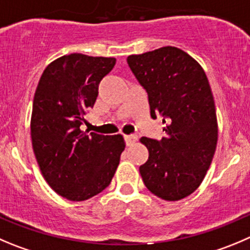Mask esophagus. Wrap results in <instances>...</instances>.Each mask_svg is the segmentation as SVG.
<instances>
[{"instance_id": "obj_1", "label": "esophagus", "mask_w": 250, "mask_h": 250, "mask_svg": "<svg viewBox=\"0 0 250 250\" xmlns=\"http://www.w3.org/2000/svg\"><path fill=\"white\" fill-rule=\"evenodd\" d=\"M124 139H125V142H126L127 146H131V145H134L137 141L136 135H125Z\"/></svg>"}]
</instances>
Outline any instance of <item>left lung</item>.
<instances>
[{
  "label": "left lung",
  "mask_w": 250,
  "mask_h": 250,
  "mask_svg": "<svg viewBox=\"0 0 250 250\" xmlns=\"http://www.w3.org/2000/svg\"><path fill=\"white\" fill-rule=\"evenodd\" d=\"M127 65L148 96L152 119L166 124L161 140L142 137L148 159L140 166L147 189L177 201L203 182L217 145V119L203 67L174 46L130 55Z\"/></svg>",
  "instance_id": "1"
}]
</instances>
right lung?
<instances>
[{
  "instance_id": "obj_1",
  "label": "right lung",
  "mask_w": 250,
  "mask_h": 250,
  "mask_svg": "<svg viewBox=\"0 0 250 250\" xmlns=\"http://www.w3.org/2000/svg\"><path fill=\"white\" fill-rule=\"evenodd\" d=\"M114 58L65 55L44 70L33 101L30 135L42 177L59 195L83 201L113 179L125 142L121 135L81 131Z\"/></svg>"
}]
</instances>
